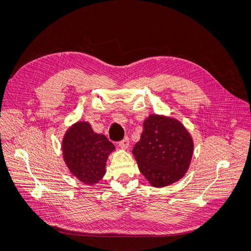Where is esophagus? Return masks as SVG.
<instances>
[{
  "instance_id": "esophagus-1",
  "label": "esophagus",
  "mask_w": 251,
  "mask_h": 251,
  "mask_svg": "<svg viewBox=\"0 0 251 251\" xmlns=\"http://www.w3.org/2000/svg\"><path fill=\"white\" fill-rule=\"evenodd\" d=\"M129 145H130V141H129L128 137H125L122 141L119 142V146L123 149H127L129 147Z\"/></svg>"
}]
</instances>
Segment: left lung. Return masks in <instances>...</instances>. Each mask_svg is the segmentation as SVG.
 <instances>
[{
  "label": "left lung",
  "instance_id": "left-lung-1",
  "mask_svg": "<svg viewBox=\"0 0 251 251\" xmlns=\"http://www.w3.org/2000/svg\"><path fill=\"white\" fill-rule=\"evenodd\" d=\"M193 140L181 122L152 114L143 123L140 140L133 148L139 170L154 187H164L187 172Z\"/></svg>",
  "mask_w": 251,
  "mask_h": 251
}]
</instances>
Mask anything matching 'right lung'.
<instances>
[{
	"label": "right lung",
	"mask_w": 251,
	"mask_h": 251,
	"mask_svg": "<svg viewBox=\"0 0 251 251\" xmlns=\"http://www.w3.org/2000/svg\"><path fill=\"white\" fill-rule=\"evenodd\" d=\"M115 150L103 134H97L87 122H77L64 135L62 151L70 172L82 183L94 185L106 173V162Z\"/></svg>",
	"instance_id": "right-lung-1"
}]
</instances>
